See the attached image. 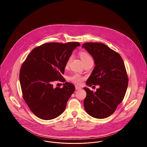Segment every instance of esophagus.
<instances>
[{
    "mask_svg": "<svg viewBox=\"0 0 147 147\" xmlns=\"http://www.w3.org/2000/svg\"><path fill=\"white\" fill-rule=\"evenodd\" d=\"M75 88H76V90H78V89H81V88H80V86H77V85H76V86H75Z\"/></svg>",
    "mask_w": 147,
    "mask_h": 147,
    "instance_id": "34e87169",
    "label": "esophagus"
}]
</instances>
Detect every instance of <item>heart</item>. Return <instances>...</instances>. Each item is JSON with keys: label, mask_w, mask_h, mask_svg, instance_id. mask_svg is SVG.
I'll return each instance as SVG.
<instances>
[{"label": "heart", "mask_w": 147, "mask_h": 147, "mask_svg": "<svg viewBox=\"0 0 147 147\" xmlns=\"http://www.w3.org/2000/svg\"><path fill=\"white\" fill-rule=\"evenodd\" d=\"M79 56H80L81 59L82 60V61L83 62L84 64V63H87L88 62H90V61H92L91 56L89 55V53H88L86 51H81V52H79ZM72 58H73V56H70L69 57V58H68V61L67 62V63H66V65L67 66H68L69 65V64L70 63V62L71 61V59H72ZM70 79H71V80L73 82H74V83L78 84H80L82 82L83 79V77H81L80 76H79V74H77L74 75L73 76H72V77H71Z\"/></svg>", "instance_id": "obj_1"}]
</instances>
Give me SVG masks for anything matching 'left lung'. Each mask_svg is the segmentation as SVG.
<instances>
[{"label": "left lung", "instance_id": "obj_1", "mask_svg": "<svg viewBox=\"0 0 147 147\" xmlns=\"http://www.w3.org/2000/svg\"><path fill=\"white\" fill-rule=\"evenodd\" d=\"M82 47L92 56L95 64L86 84L100 86L95 92L84 88V109L93 117L105 119L116 111L126 94L128 79L125 65L119 53L104 43L87 42Z\"/></svg>", "mask_w": 147, "mask_h": 147}]
</instances>
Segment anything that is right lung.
Listing matches in <instances>:
<instances>
[{
    "label": "right lung",
    "mask_w": 147,
    "mask_h": 147,
    "mask_svg": "<svg viewBox=\"0 0 147 147\" xmlns=\"http://www.w3.org/2000/svg\"><path fill=\"white\" fill-rule=\"evenodd\" d=\"M79 42H50L32 49L22 63L19 79L22 97L32 112L45 120L55 119L64 111L75 91L73 84L53 88V83L65 82L67 62Z\"/></svg>",
    "instance_id": "right-lung-1"
}]
</instances>
